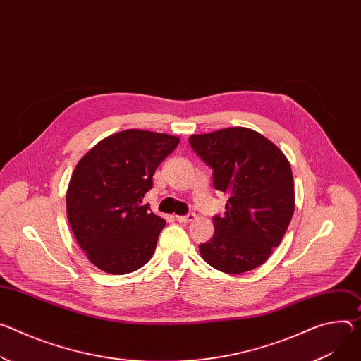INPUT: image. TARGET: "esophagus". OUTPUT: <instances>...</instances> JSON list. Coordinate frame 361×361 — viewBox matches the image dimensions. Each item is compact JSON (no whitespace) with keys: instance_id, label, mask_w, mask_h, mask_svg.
Here are the masks:
<instances>
[{"instance_id":"34e87169","label":"esophagus","mask_w":361,"mask_h":361,"mask_svg":"<svg viewBox=\"0 0 361 361\" xmlns=\"http://www.w3.org/2000/svg\"><path fill=\"white\" fill-rule=\"evenodd\" d=\"M195 219V214L194 213H188L185 216H176V220L178 223H188V221H192Z\"/></svg>"}]
</instances>
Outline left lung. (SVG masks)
Instances as JSON below:
<instances>
[{
	"instance_id": "1",
	"label": "left lung",
	"mask_w": 361,
	"mask_h": 361,
	"mask_svg": "<svg viewBox=\"0 0 361 361\" xmlns=\"http://www.w3.org/2000/svg\"><path fill=\"white\" fill-rule=\"evenodd\" d=\"M188 142L213 170L214 188L228 194L224 214L213 217V238L200 245L202 257L226 274L260 267L279 246L295 209L286 157L242 126L191 135Z\"/></svg>"
}]
</instances>
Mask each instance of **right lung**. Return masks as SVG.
<instances>
[{
	"mask_svg": "<svg viewBox=\"0 0 361 361\" xmlns=\"http://www.w3.org/2000/svg\"><path fill=\"white\" fill-rule=\"evenodd\" d=\"M173 135L126 129L96 144L73 171L66 194L73 235L92 264L123 275L154 255L166 220L144 195L159 164L178 145Z\"/></svg>",
	"mask_w": 361,
	"mask_h": 361,
	"instance_id": "right-lung-1",
	"label": "right lung"
}]
</instances>
